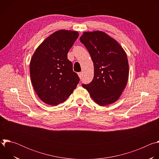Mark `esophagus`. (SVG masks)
<instances>
[{"instance_id": "1", "label": "esophagus", "mask_w": 159, "mask_h": 159, "mask_svg": "<svg viewBox=\"0 0 159 159\" xmlns=\"http://www.w3.org/2000/svg\"><path fill=\"white\" fill-rule=\"evenodd\" d=\"M78 75H79V77H80V78H81L82 77V72H79L78 73Z\"/></svg>"}]
</instances>
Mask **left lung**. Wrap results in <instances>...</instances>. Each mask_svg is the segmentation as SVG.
Here are the masks:
<instances>
[{
  "label": "left lung",
  "mask_w": 159,
  "mask_h": 159,
  "mask_svg": "<svg viewBox=\"0 0 159 159\" xmlns=\"http://www.w3.org/2000/svg\"><path fill=\"white\" fill-rule=\"evenodd\" d=\"M94 63V78L82 84L99 105L115 102L125 89L128 79L126 54L121 45L104 32H84L80 38Z\"/></svg>",
  "instance_id": "left-lung-1"
}]
</instances>
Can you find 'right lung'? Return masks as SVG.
Here are the masks:
<instances>
[{"label": "right lung", "instance_id": "add662e5", "mask_svg": "<svg viewBox=\"0 0 159 159\" xmlns=\"http://www.w3.org/2000/svg\"><path fill=\"white\" fill-rule=\"evenodd\" d=\"M79 37L77 31L59 30L45 39L30 61V77L39 99L49 105L65 101L79 82L67 53Z\"/></svg>", "mask_w": 159, "mask_h": 159}]
</instances>
